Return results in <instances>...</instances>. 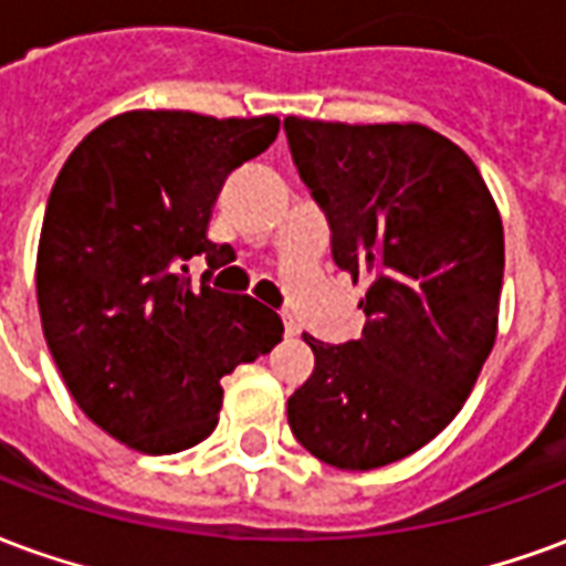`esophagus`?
<instances>
[{
    "mask_svg": "<svg viewBox=\"0 0 566 566\" xmlns=\"http://www.w3.org/2000/svg\"><path fill=\"white\" fill-rule=\"evenodd\" d=\"M284 336H300V321L294 315H282Z\"/></svg>",
    "mask_w": 566,
    "mask_h": 566,
    "instance_id": "1",
    "label": "esophagus"
}]
</instances>
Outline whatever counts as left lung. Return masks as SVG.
Segmentation results:
<instances>
[{"label":"left lung","instance_id":"1","mask_svg":"<svg viewBox=\"0 0 566 566\" xmlns=\"http://www.w3.org/2000/svg\"><path fill=\"white\" fill-rule=\"evenodd\" d=\"M284 132L326 212L333 261L366 282L357 342L303 336L315 371L287 399V422L321 462L384 468L453 422L492 354L501 212L474 161L426 125L287 116Z\"/></svg>","mask_w":566,"mask_h":566}]
</instances>
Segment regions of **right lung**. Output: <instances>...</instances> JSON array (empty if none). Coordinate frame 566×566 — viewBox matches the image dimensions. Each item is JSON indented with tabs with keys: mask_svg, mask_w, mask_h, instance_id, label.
<instances>
[{
	"mask_svg": "<svg viewBox=\"0 0 566 566\" xmlns=\"http://www.w3.org/2000/svg\"><path fill=\"white\" fill-rule=\"evenodd\" d=\"M279 116L128 111L83 137L50 191L38 312L65 387L98 429L146 455L219 426L221 378L282 342L245 294L195 287L186 261L233 258L207 240L224 179L261 155Z\"/></svg>",
	"mask_w": 566,
	"mask_h": 566,
	"instance_id": "obj_1",
	"label": "right lung"
}]
</instances>
